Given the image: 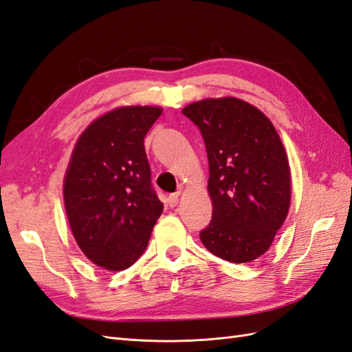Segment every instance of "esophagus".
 <instances>
[{"label":"esophagus","instance_id":"esophagus-1","mask_svg":"<svg viewBox=\"0 0 352 352\" xmlns=\"http://www.w3.org/2000/svg\"><path fill=\"white\" fill-rule=\"evenodd\" d=\"M167 202H168V206H170V207H176V206H177V202H179V192L172 194V195H168Z\"/></svg>","mask_w":352,"mask_h":352}]
</instances>
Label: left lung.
I'll use <instances>...</instances> for the list:
<instances>
[{
  "label": "left lung",
  "instance_id": "1",
  "mask_svg": "<svg viewBox=\"0 0 352 352\" xmlns=\"http://www.w3.org/2000/svg\"><path fill=\"white\" fill-rule=\"evenodd\" d=\"M204 138L210 225L204 247L230 263H250L272 245L291 204V170L272 122L254 105L225 97L182 110Z\"/></svg>",
  "mask_w": 352,
  "mask_h": 352
}]
</instances>
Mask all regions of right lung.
I'll list each match as a JSON object with an SVG mask.
<instances>
[{"mask_svg": "<svg viewBox=\"0 0 352 352\" xmlns=\"http://www.w3.org/2000/svg\"><path fill=\"white\" fill-rule=\"evenodd\" d=\"M160 107H120L78 140L65 177V206L79 248L111 272L141 257L163 212L151 184L144 138Z\"/></svg>", "mask_w": 352, "mask_h": 352, "instance_id": "add662e5", "label": "right lung"}]
</instances>
